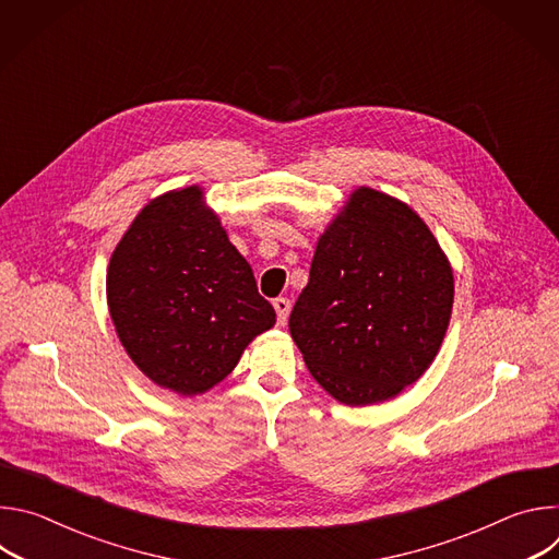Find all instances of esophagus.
Wrapping results in <instances>:
<instances>
[{
	"instance_id": "obj_1",
	"label": "esophagus",
	"mask_w": 559,
	"mask_h": 559,
	"mask_svg": "<svg viewBox=\"0 0 559 559\" xmlns=\"http://www.w3.org/2000/svg\"><path fill=\"white\" fill-rule=\"evenodd\" d=\"M274 309H276V316H278V323L285 325L287 316H289V309H292L289 298H276V300H274Z\"/></svg>"
}]
</instances>
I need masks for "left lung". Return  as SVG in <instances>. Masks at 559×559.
<instances>
[{
    "mask_svg": "<svg viewBox=\"0 0 559 559\" xmlns=\"http://www.w3.org/2000/svg\"><path fill=\"white\" fill-rule=\"evenodd\" d=\"M453 272L403 201L358 188L318 238L289 332L338 403L389 401L433 362L449 328Z\"/></svg>",
    "mask_w": 559,
    "mask_h": 559,
    "instance_id": "obj_1",
    "label": "left lung"
}]
</instances>
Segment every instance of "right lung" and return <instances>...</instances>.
Segmentation results:
<instances>
[{"mask_svg":"<svg viewBox=\"0 0 559 559\" xmlns=\"http://www.w3.org/2000/svg\"><path fill=\"white\" fill-rule=\"evenodd\" d=\"M106 294L132 362L181 395L221 382L276 323L199 186L156 197L136 214L112 252Z\"/></svg>","mask_w":559,"mask_h":559,"instance_id":"right-lung-1","label":"right lung"}]
</instances>
